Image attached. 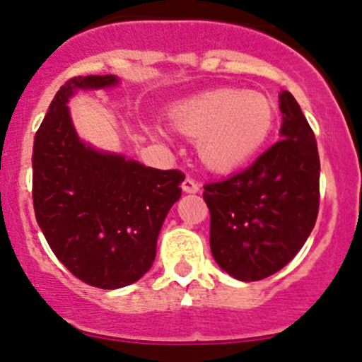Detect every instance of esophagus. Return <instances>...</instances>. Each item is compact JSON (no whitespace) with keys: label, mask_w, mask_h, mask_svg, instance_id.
I'll return each mask as SVG.
<instances>
[{"label":"esophagus","mask_w":362,"mask_h":362,"mask_svg":"<svg viewBox=\"0 0 362 362\" xmlns=\"http://www.w3.org/2000/svg\"><path fill=\"white\" fill-rule=\"evenodd\" d=\"M182 189H184V192H187V194H195V192H199V189H201V187H199V184L194 180V178L187 177L185 180L182 182Z\"/></svg>","instance_id":"esophagus-1"}]
</instances>
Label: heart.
<instances>
[{
	"label": "heart",
	"mask_w": 362,
	"mask_h": 362,
	"mask_svg": "<svg viewBox=\"0 0 362 362\" xmlns=\"http://www.w3.org/2000/svg\"><path fill=\"white\" fill-rule=\"evenodd\" d=\"M170 120L175 131L197 141L207 168L230 172L265 146L276 124V109L259 91L218 88L177 103Z\"/></svg>",
	"instance_id": "1"
}]
</instances>
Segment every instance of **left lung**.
<instances>
[{"label": "left lung", "instance_id": "obj_1", "mask_svg": "<svg viewBox=\"0 0 362 362\" xmlns=\"http://www.w3.org/2000/svg\"><path fill=\"white\" fill-rule=\"evenodd\" d=\"M282 139L243 172L204 185L209 243L238 281L281 271L301 250L320 206V158L308 120L289 91L279 95Z\"/></svg>", "mask_w": 362, "mask_h": 362}]
</instances>
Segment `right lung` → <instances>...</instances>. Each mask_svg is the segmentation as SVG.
Listing matches in <instances>:
<instances>
[{
  "instance_id": "obj_1",
  "label": "right lung",
  "mask_w": 362,
  "mask_h": 362,
  "mask_svg": "<svg viewBox=\"0 0 362 362\" xmlns=\"http://www.w3.org/2000/svg\"><path fill=\"white\" fill-rule=\"evenodd\" d=\"M114 74L74 76L49 105L34 141L32 199L49 247L74 277L100 289L132 284L151 269L170 207L180 199V170L144 167L78 138L69 97L117 85Z\"/></svg>"
}]
</instances>
